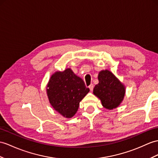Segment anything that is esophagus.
Wrapping results in <instances>:
<instances>
[{
    "label": "esophagus",
    "instance_id": "esophagus-1",
    "mask_svg": "<svg viewBox=\"0 0 158 158\" xmlns=\"http://www.w3.org/2000/svg\"><path fill=\"white\" fill-rule=\"evenodd\" d=\"M89 88H90V91H92V90H93V88H94V84H91L89 86Z\"/></svg>",
    "mask_w": 158,
    "mask_h": 158
}]
</instances>
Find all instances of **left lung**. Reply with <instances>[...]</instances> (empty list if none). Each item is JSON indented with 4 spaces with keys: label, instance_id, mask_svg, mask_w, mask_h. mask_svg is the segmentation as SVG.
Listing matches in <instances>:
<instances>
[{
    "label": "left lung",
    "instance_id": "left-lung-1",
    "mask_svg": "<svg viewBox=\"0 0 158 158\" xmlns=\"http://www.w3.org/2000/svg\"><path fill=\"white\" fill-rule=\"evenodd\" d=\"M98 78L99 82L94 88V94L101 99L105 108L109 110L117 108L124 98V86L109 70L100 72Z\"/></svg>",
    "mask_w": 158,
    "mask_h": 158
}]
</instances>
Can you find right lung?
Wrapping results in <instances>:
<instances>
[{
  "label": "right lung",
  "mask_w": 158,
  "mask_h": 158,
  "mask_svg": "<svg viewBox=\"0 0 158 158\" xmlns=\"http://www.w3.org/2000/svg\"><path fill=\"white\" fill-rule=\"evenodd\" d=\"M89 91L83 80L70 68L53 74L47 88L50 104L66 118H71L76 114L80 102Z\"/></svg>",
  "instance_id": "right-lung-1"
}]
</instances>
